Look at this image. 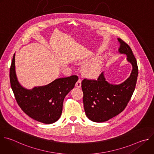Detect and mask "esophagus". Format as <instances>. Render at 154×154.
<instances>
[{
	"label": "esophagus",
	"instance_id": "esophagus-1",
	"mask_svg": "<svg viewBox=\"0 0 154 154\" xmlns=\"http://www.w3.org/2000/svg\"><path fill=\"white\" fill-rule=\"evenodd\" d=\"M82 80L80 79H79V80H77V82L75 83V86L77 88H80L81 85H82Z\"/></svg>",
	"mask_w": 154,
	"mask_h": 154
}]
</instances>
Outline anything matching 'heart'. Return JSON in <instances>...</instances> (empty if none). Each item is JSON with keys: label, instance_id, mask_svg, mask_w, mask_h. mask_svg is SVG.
Returning a JSON list of instances; mask_svg holds the SVG:
<instances>
[{"label": "heart", "instance_id": "1", "mask_svg": "<svg viewBox=\"0 0 154 154\" xmlns=\"http://www.w3.org/2000/svg\"><path fill=\"white\" fill-rule=\"evenodd\" d=\"M101 68V60L97 58L86 64L84 68L85 75L89 78L96 77L100 73Z\"/></svg>", "mask_w": 154, "mask_h": 154}]
</instances>
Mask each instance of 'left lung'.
<instances>
[{
	"label": "left lung",
	"instance_id": "left-lung-1",
	"mask_svg": "<svg viewBox=\"0 0 154 154\" xmlns=\"http://www.w3.org/2000/svg\"><path fill=\"white\" fill-rule=\"evenodd\" d=\"M120 54L127 56L132 66L129 77L120 85H112L105 79L103 72L97 80L84 79L82 82L83 101L86 117L92 122H105L121 113L126 107L135 88L138 74V66L130 46L117 38Z\"/></svg>",
	"mask_w": 154,
	"mask_h": 154
}]
</instances>
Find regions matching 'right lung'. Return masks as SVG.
Returning a JSON list of instances; mask_svg holds the SVG:
<instances>
[{
  "mask_svg": "<svg viewBox=\"0 0 154 154\" xmlns=\"http://www.w3.org/2000/svg\"><path fill=\"white\" fill-rule=\"evenodd\" d=\"M12 90L17 103L29 117L39 122L51 124L61 116L65 96L72 89L78 80L73 75L55 80L48 85L27 89L17 80L15 71V54L10 70Z\"/></svg>",
  "mask_w": 154,
  "mask_h": 154,
  "instance_id": "obj_1",
  "label": "right lung"
}]
</instances>
